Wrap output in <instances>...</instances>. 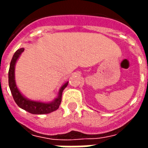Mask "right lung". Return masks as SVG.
<instances>
[{
  "label": "right lung",
  "mask_w": 148,
  "mask_h": 148,
  "mask_svg": "<svg viewBox=\"0 0 148 148\" xmlns=\"http://www.w3.org/2000/svg\"><path fill=\"white\" fill-rule=\"evenodd\" d=\"M24 51L23 48L18 49L15 54L13 55V57L11 60L10 63L9 71H8V85H9L10 90L13 96V99L16 103V104L18 107L23 110H27L29 113L34 114H49L57 110L60 107V103L62 100V93H63V89L67 86L68 82H66L64 85L61 87L60 92H59V96L52 103H41V102L32 101L25 98L21 92L18 91V88L16 85V81H15V65L18 58L22 52Z\"/></svg>",
  "instance_id": "add662e5"
}]
</instances>
